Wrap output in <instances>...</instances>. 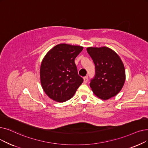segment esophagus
Masks as SVG:
<instances>
[{"label":"esophagus","instance_id":"esophagus-1","mask_svg":"<svg viewBox=\"0 0 148 148\" xmlns=\"http://www.w3.org/2000/svg\"><path fill=\"white\" fill-rule=\"evenodd\" d=\"M83 80H84V83H86L88 82V76H85L83 77Z\"/></svg>","mask_w":148,"mask_h":148}]
</instances>
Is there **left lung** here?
I'll return each instance as SVG.
<instances>
[{
	"instance_id": "8db88e82",
	"label": "left lung",
	"mask_w": 148,
	"mask_h": 148,
	"mask_svg": "<svg viewBox=\"0 0 148 148\" xmlns=\"http://www.w3.org/2000/svg\"><path fill=\"white\" fill-rule=\"evenodd\" d=\"M86 50L95 64V76L89 84L92 92L105 100L115 96L125 82V69L120 57L106 47H88Z\"/></svg>"
}]
</instances>
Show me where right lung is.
Returning a JSON list of instances; mask_svg holds the SVG:
<instances>
[{
  "instance_id": "obj_1",
  "label": "right lung",
  "mask_w": 148,
  "mask_h": 148,
  "mask_svg": "<svg viewBox=\"0 0 148 148\" xmlns=\"http://www.w3.org/2000/svg\"><path fill=\"white\" fill-rule=\"evenodd\" d=\"M83 47L61 43L44 57L40 77L44 92L52 100L64 102L73 97L83 79L79 75L74 60Z\"/></svg>"
}]
</instances>
